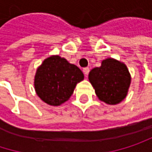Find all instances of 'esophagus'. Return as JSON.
Here are the masks:
<instances>
[{"mask_svg": "<svg viewBox=\"0 0 152 152\" xmlns=\"http://www.w3.org/2000/svg\"><path fill=\"white\" fill-rule=\"evenodd\" d=\"M89 71H90L89 68H84V69H83V74H84V76H88V74H89Z\"/></svg>", "mask_w": 152, "mask_h": 152, "instance_id": "esophagus-1", "label": "esophagus"}]
</instances>
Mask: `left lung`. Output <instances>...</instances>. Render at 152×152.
<instances>
[{"label": "left lung", "instance_id": "obj_1", "mask_svg": "<svg viewBox=\"0 0 152 152\" xmlns=\"http://www.w3.org/2000/svg\"><path fill=\"white\" fill-rule=\"evenodd\" d=\"M88 78L99 99L108 105L121 103L127 97L131 83L126 64L113 58L103 60L100 67L90 71Z\"/></svg>", "mask_w": 152, "mask_h": 152}]
</instances>
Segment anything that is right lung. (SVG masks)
I'll return each mask as SVG.
<instances>
[{"mask_svg":"<svg viewBox=\"0 0 152 152\" xmlns=\"http://www.w3.org/2000/svg\"><path fill=\"white\" fill-rule=\"evenodd\" d=\"M83 78L77 66L59 55H51L37 69L34 88L42 101L57 106L69 99L76 84Z\"/></svg>","mask_w":152,"mask_h":152,"instance_id":"add662e5","label":"right lung"}]
</instances>
